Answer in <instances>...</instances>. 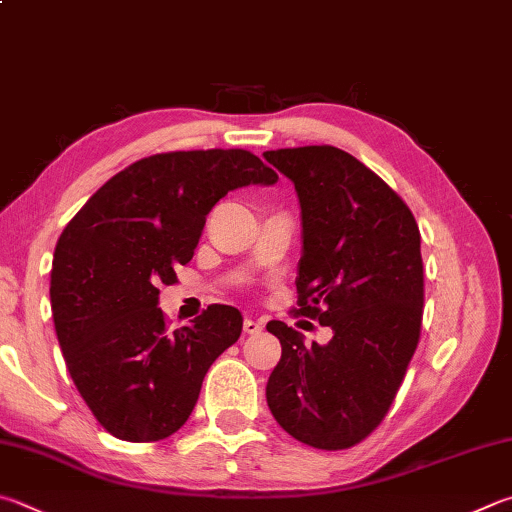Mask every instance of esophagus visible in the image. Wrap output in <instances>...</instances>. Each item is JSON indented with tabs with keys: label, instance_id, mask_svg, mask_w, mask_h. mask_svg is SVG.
Here are the masks:
<instances>
[{
	"label": "esophagus",
	"instance_id": "1",
	"mask_svg": "<svg viewBox=\"0 0 512 512\" xmlns=\"http://www.w3.org/2000/svg\"><path fill=\"white\" fill-rule=\"evenodd\" d=\"M244 331L250 333V336H253V333L262 331V322H257V320H253V318H246V320H244Z\"/></svg>",
	"mask_w": 512,
	"mask_h": 512
}]
</instances>
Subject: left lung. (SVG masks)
I'll list each match as a JSON object with an SVG mask.
<instances>
[{"instance_id": "1", "label": "left lung", "mask_w": 512, "mask_h": 512, "mask_svg": "<svg viewBox=\"0 0 512 512\" xmlns=\"http://www.w3.org/2000/svg\"><path fill=\"white\" fill-rule=\"evenodd\" d=\"M264 159L300 199L297 313L333 331L327 345L304 347L300 331L266 324L282 345L266 403L293 439L345 450L383 421L416 351L421 232L403 199L338 147L273 150Z\"/></svg>"}]
</instances>
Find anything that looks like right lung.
I'll return each mask as SVG.
<instances>
[{"mask_svg": "<svg viewBox=\"0 0 512 512\" xmlns=\"http://www.w3.org/2000/svg\"><path fill=\"white\" fill-rule=\"evenodd\" d=\"M273 183L277 174L246 150L154 154L111 176L62 230L49 291L55 333L80 396L116 439L179 430L210 365L237 342L244 318L226 304L167 331L159 286L190 262L219 199Z\"/></svg>", "mask_w": 512, "mask_h": 512, "instance_id": "add662e5", "label": "right lung"}]
</instances>
